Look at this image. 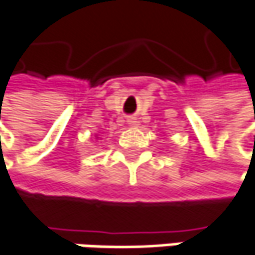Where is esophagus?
<instances>
[{
	"mask_svg": "<svg viewBox=\"0 0 255 255\" xmlns=\"http://www.w3.org/2000/svg\"><path fill=\"white\" fill-rule=\"evenodd\" d=\"M137 123H138V121H137L135 118H129V120H128V124H129L131 127H135V126H137Z\"/></svg>",
	"mask_w": 255,
	"mask_h": 255,
	"instance_id": "34e87169",
	"label": "esophagus"
}]
</instances>
